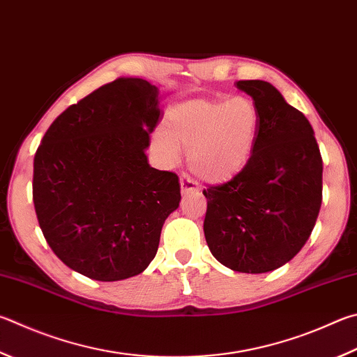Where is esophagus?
<instances>
[{
	"mask_svg": "<svg viewBox=\"0 0 357 357\" xmlns=\"http://www.w3.org/2000/svg\"><path fill=\"white\" fill-rule=\"evenodd\" d=\"M179 183H181V192H183L184 195H185V193L199 192V184L190 176L189 173H181Z\"/></svg>",
	"mask_w": 357,
	"mask_h": 357,
	"instance_id": "1",
	"label": "esophagus"
}]
</instances>
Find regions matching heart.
I'll return each instance as SVG.
<instances>
[{"label": "heart", "mask_w": 357, "mask_h": 357, "mask_svg": "<svg viewBox=\"0 0 357 357\" xmlns=\"http://www.w3.org/2000/svg\"><path fill=\"white\" fill-rule=\"evenodd\" d=\"M259 123L261 114L248 96L195 100L168 112L158 144L170 158L178 154V145L189 146V162L198 176L226 181L250 160Z\"/></svg>", "instance_id": "b5f03b06"}]
</instances>
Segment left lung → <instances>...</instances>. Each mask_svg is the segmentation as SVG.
I'll list each match as a JSON object with an SVG mask.
<instances>
[{
    "label": "left lung",
    "instance_id": "left-lung-1",
    "mask_svg": "<svg viewBox=\"0 0 357 357\" xmlns=\"http://www.w3.org/2000/svg\"><path fill=\"white\" fill-rule=\"evenodd\" d=\"M261 114L255 150L234 178L203 190L204 237L220 264L267 273L298 255L321 206L323 160L314 129L267 81L236 82Z\"/></svg>",
    "mask_w": 357,
    "mask_h": 357
}]
</instances>
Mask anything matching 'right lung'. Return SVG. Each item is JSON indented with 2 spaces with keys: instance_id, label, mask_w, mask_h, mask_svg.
Returning a JSON list of instances; mask_svg holds the SVG:
<instances>
[{
  "instance_id": "right-lung-1",
  "label": "right lung",
  "mask_w": 357,
  "mask_h": 357,
  "mask_svg": "<svg viewBox=\"0 0 357 357\" xmlns=\"http://www.w3.org/2000/svg\"><path fill=\"white\" fill-rule=\"evenodd\" d=\"M159 116L156 86L119 77L63 111L37 148L38 225L54 255L90 280L142 273L178 209V174L153 168L145 154Z\"/></svg>"
}]
</instances>
